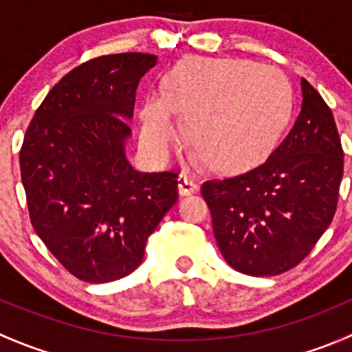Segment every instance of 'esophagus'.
<instances>
[{
	"mask_svg": "<svg viewBox=\"0 0 352 352\" xmlns=\"http://www.w3.org/2000/svg\"><path fill=\"white\" fill-rule=\"evenodd\" d=\"M179 194L180 196H192L194 192H197L199 186L194 179H190L189 175H180L179 177Z\"/></svg>",
	"mask_w": 352,
	"mask_h": 352,
	"instance_id": "1",
	"label": "esophagus"
}]
</instances>
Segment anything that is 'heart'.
<instances>
[{
  "label": "heart",
  "mask_w": 352,
  "mask_h": 352,
  "mask_svg": "<svg viewBox=\"0 0 352 352\" xmlns=\"http://www.w3.org/2000/svg\"><path fill=\"white\" fill-rule=\"evenodd\" d=\"M287 78L245 59H190L165 74L163 95L140 109V141L153 160H165L179 136L173 109L186 119L192 148L218 170H242L271 155L293 113Z\"/></svg>",
  "instance_id": "b5f03b06"
}]
</instances>
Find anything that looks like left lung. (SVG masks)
<instances>
[{"label":"left lung","mask_w":352,"mask_h":352,"mask_svg":"<svg viewBox=\"0 0 352 352\" xmlns=\"http://www.w3.org/2000/svg\"><path fill=\"white\" fill-rule=\"evenodd\" d=\"M301 112L257 168L208 180L201 192L225 261L248 276H278L311 252L337 209L344 153L332 110L301 78Z\"/></svg>","instance_id":"obj_1"}]
</instances>
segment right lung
<instances>
[{
    "label": "right lung",
    "instance_id": "add662e5",
    "mask_svg": "<svg viewBox=\"0 0 352 352\" xmlns=\"http://www.w3.org/2000/svg\"><path fill=\"white\" fill-rule=\"evenodd\" d=\"M158 58L90 59L63 76L35 112L20 150L35 233L87 283H110L141 264L148 236L179 199L177 173L131 166L126 141L140 80Z\"/></svg>",
    "mask_w": 352,
    "mask_h": 352
}]
</instances>
